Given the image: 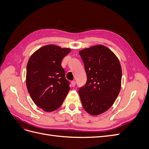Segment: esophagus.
Masks as SVG:
<instances>
[{
	"instance_id": "obj_1",
	"label": "esophagus",
	"mask_w": 149,
	"mask_h": 149,
	"mask_svg": "<svg viewBox=\"0 0 149 149\" xmlns=\"http://www.w3.org/2000/svg\"><path fill=\"white\" fill-rule=\"evenodd\" d=\"M71 85H72V86H73V87L74 86L76 85V81H71Z\"/></svg>"
}]
</instances>
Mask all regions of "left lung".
Here are the masks:
<instances>
[{
  "label": "left lung",
  "instance_id": "8db88e82",
  "mask_svg": "<svg viewBox=\"0 0 149 149\" xmlns=\"http://www.w3.org/2000/svg\"><path fill=\"white\" fill-rule=\"evenodd\" d=\"M87 81L78 93L84 110L93 116L107 111L118 97L121 87L120 62L110 49L102 45L79 52Z\"/></svg>",
  "mask_w": 149,
  "mask_h": 149
}]
</instances>
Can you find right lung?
Returning a JSON list of instances; mask_svg holds the SVG:
<instances>
[{
	"mask_svg": "<svg viewBox=\"0 0 149 149\" xmlns=\"http://www.w3.org/2000/svg\"><path fill=\"white\" fill-rule=\"evenodd\" d=\"M70 48L48 45L34 52L26 66V84L39 108L52 112L59 108L70 89L61 61Z\"/></svg>",
	"mask_w": 149,
	"mask_h": 149,
	"instance_id": "add662e5",
	"label": "right lung"
}]
</instances>
